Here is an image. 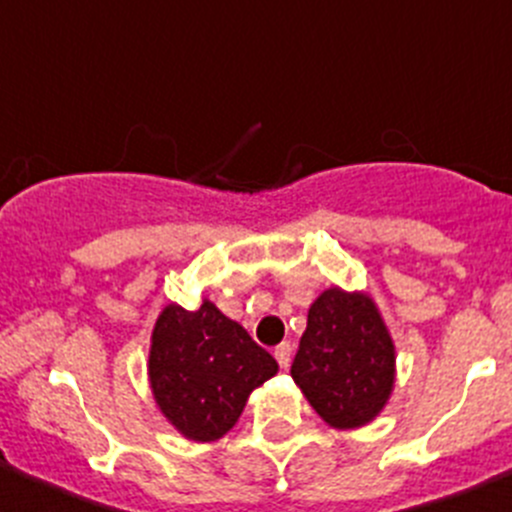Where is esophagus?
<instances>
[{"instance_id":"obj_1","label":"esophagus","mask_w":512,"mask_h":512,"mask_svg":"<svg viewBox=\"0 0 512 512\" xmlns=\"http://www.w3.org/2000/svg\"><path fill=\"white\" fill-rule=\"evenodd\" d=\"M275 359H277V364L282 366V369H287L289 361H292V347H289L287 342L280 344V347L275 349Z\"/></svg>"}]
</instances>
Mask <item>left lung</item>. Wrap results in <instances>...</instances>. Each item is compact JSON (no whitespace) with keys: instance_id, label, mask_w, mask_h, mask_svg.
<instances>
[{"instance_id":"8db88e82","label":"left lung","mask_w":512,"mask_h":512,"mask_svg":"<svg viewBox=\"0 0 512 512\" xmlns=\"http://www.w3.org/2000/svg\"><path fill=\"white\" fill-rule=\"evenodd\" d=\"M394 342L364 292L324 289L307 314L292 379L329 426L374 421L394 389Z\"/></svg>"}]
</instances>
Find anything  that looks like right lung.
I'll return each mask as SVG.
<instances>
[{
	"mask_svg": "<svg viewBox=\"0 0 512 512\" xmlns=\"http://www.w3.org/2000/svg\"><path fill=\"white\" fill-rule=\"evenodd\" d=\"M277 369L270 352L210 299L195 312L168 304L153 327L148 356L153 396L163 416L190 441L223 438L247 396Z\"/></svg>",
	"mask_w": 512,
	"mask_h": 512,
	"instance_id": "1",
	"label": "right lung"
}]
</instances>
